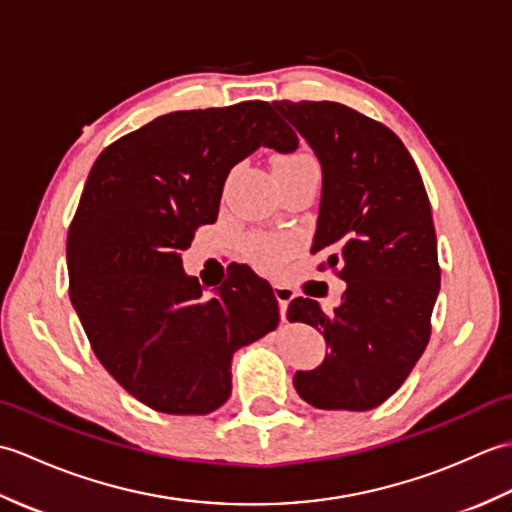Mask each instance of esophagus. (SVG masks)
Instances as JSON below:
<instances>
[{
    "instance_id": "34e87169",
    "label": "esophagus",
    "mask_w": 512,
    "mask_h": 512,
    "mask_svg": "<svg viewBox=\"0 0 512 512\" xmlns=\"http://www.w3.org/2000/svg\"><path fill=\"white\" fill-rule=\"evenodd\" d=\"M273 292H275V299H277V303H279V314H281V319H286L288 303H290L292 299H295L297 292L292 290V288H288V286H281V284L273 286Z\"/></svg>"
}]
</instances>
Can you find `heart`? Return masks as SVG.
<instances>
[{
  "label": "heart",
  "instance_id": "b5f03b06",
  "mask_svg": "<svg viewBox=\"0 0 512 512\" xmlns=\"http://www.w3.org/2000/svg\"><path fill=\"white\" fill-rule=\"evenodd\" d=\"M317 169V162L306 151H292L275 160V173H299ZM250 255L257 264L262 266H275L281 257H284V246L270 237H255L250 242Z\"/></svg>",
  "mask_w": 512,
  "mask_h": 512
}]
</instances>
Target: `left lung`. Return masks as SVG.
<instances>
[{
    "label": "left lung",
    "mask_w": 512,
    "mask_h": 512,
    "mask_svg": "<svg viewBox=\"0 0 512 512\" xmlns=\"http://www.w3.org/2000/svg\"><path fill=\"white\" fill-rule=\"evenodd\" d=\"M321 165L310 253H328L347 288L334 312L290 301L288 319L317 328L330 352L297 372V394L317 409L367 411L405 383L429 343L440 292L431 206L400 138L332 101L273 103Z\"/></svg>",
    "instance_id": "left-lung-1"
}]
</instances>
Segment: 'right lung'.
I'll use <instances>...</instances> for the list:
<instances>
[{
  "instance_id": "obj_1",
  "label": "right lung",
  "mask_w": 512,
  "mask_h": 512,
  "mask_svg": "<svg viewBox=\"0 0 512 512\" xmlns=\"http://www.w3.org/2000/svg\"><path fill=\"white\" fill-rule=\"evenodd\" d=\"M259 147L292 154L295 132L264 101L173 112L96 158L68 233L70 301L101 365L171 416L231 396L233 354L277 328L273 288L248 266L204 299L182 250L215 222L228 173Z\"/></svg>"
}]
</instances>
